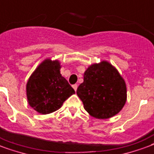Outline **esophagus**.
Listing matches in <instances>:
<instances>
[{"label":"esophagus","instance_id":"34e87169","mask_svg":"<svg viewBox=\"0 0 154 154\" xmlns=\"http://www.w3.org/2000/svg\"><path fill=\"white\" fill-rule=\"evenodd\" d=\"M72 87L73 88H74V90L76 91V90H77V88H78V85H77V84H74V85H72Z\"/></svg>","mask_w":154,"mask_h":154}]
</instances>
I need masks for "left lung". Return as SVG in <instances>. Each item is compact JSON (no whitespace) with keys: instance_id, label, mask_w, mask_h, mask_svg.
Here are the masks:
<instances>
[{"instance_id":"8db88e82","label":"left lung","mask_w":154,"mask_h":154,"mask_svg":"<svg viewBox=\"0 0 154 154\" xmlns=\"http://www.w3.org/2000/svg\"><path fill=\"white\" fill-rule=\"evenodd\" d=\"M76 93L84 109L97 119H109L122 109L127 100L125 81L107 62L93 64L87 69L84 82Z\"/></svg>"}]
</instances>
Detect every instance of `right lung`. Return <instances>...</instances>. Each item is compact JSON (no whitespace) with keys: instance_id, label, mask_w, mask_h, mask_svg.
<instances>
[{"instance_id":"1","label":"right lung","mask_w":154,"mask_h":154,"mask_svg":"<svg viewBox=\"0 0 154 154\" xmlns=\"http://www.w3.org/2000/svg\"><path fill=\"white\" fill-rule=\"evenodd\" d=\"M58 61L47 59L38 66L26 84V97L30 106L38 113L56 111L75 90L60 73Z\"/></svg>"}]
</instances>
